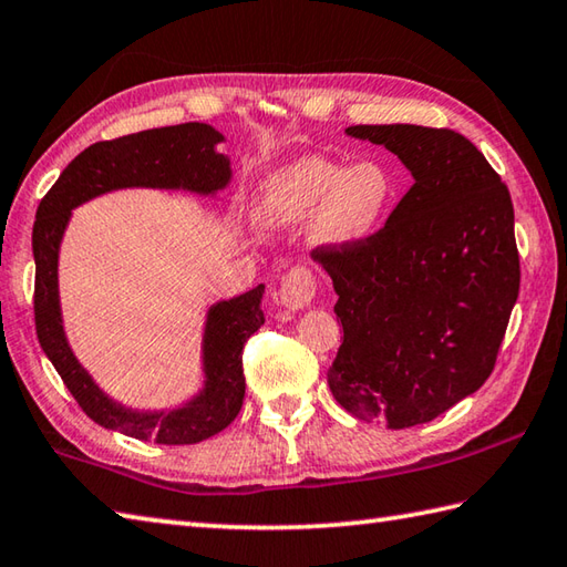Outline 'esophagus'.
Returning a JSON list of instances; mask_svg holds the SVG:
<instances>
[{
    "instance_id": "obj_1",
    "label": "esophagus",
    "mask_w": 567,
    "mask_h": 567,
    "mask_svg": "<svg viewBox=\"0 0 567 567\" xmlns=\"http://www.w3.org/2000/svg\"><path fill=\"white\" fill-rule=\"evenodd\" d=\"M316 298V276L306 267H293L288 274H284L281 286H279V303L296 313V310H303Z\"/></svg>"
}]
</instances>
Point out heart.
Segmentation results:
<instances>
[{
  "instance_id": "heart-1",
  "label": "heart",
  "mask_w": 567,
  "mask_h": 567,
  "mask_svg": "<svg viewBox=\"0 0 567 567\" xmlns=\"http://www.w3.org/2000/svg\"><path fill=\"white\" fill-rule=\"evenodd\" d=\"M396 200V181L381 161L348 166L328 156H300L271 171L259 183L251 205L261 229L308 225V237L322 249H357L386 223Z\"/></svg>"
}]
</instances>
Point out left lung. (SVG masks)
Wrapping results in <instances>:
<instances>
[{
  "label": "left lung",
  "mask_w": 567,
  "mask_h": 567,
  "mask_svg": "<svg viewBox=\"0 0 567 567\" xmlns=\"http://www.w3.org/2000/svg\"><path fill=\"white\" fill-rule=\"evenodd\" d=\"M344 134L396 154L413 186L367 245L313 251L342 322L328 384L357 419L409 429L492 374L522 279L514 205L453 130L357 124Z\"/></svg>",
  "instance_id": "1"
}]
</instances>
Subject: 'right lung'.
<instances>
[{"mask_svg": "<svg viewBox=\"0 0 567 567\" xmlns=\"http://www.w3.org/2000/svg\"><path fill=\"white\" fill-rule=\"evenodd\" d=\"M223 142L225 136L203 122L161 126L97 142L68 164L39 205L31 235L37 261V334L45 357L80 409L102 429L158 445H190L227 429L245 401L241 348L249 334L264 326V284L207 308L200 342L203 386L178 406L158 411L124 406L100 389L68 342L58 291L63 235L78 205L124 188L186 190L213 198L233 181L229 156L217 152V144Z\"/></svg>", "mask_w": 567, "mask_h": 567, "instance_id": "add662e5", "label": "right lung"}]
</instances>
